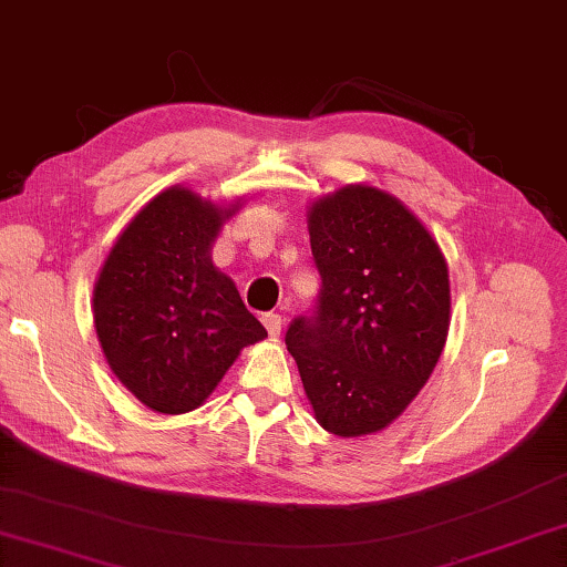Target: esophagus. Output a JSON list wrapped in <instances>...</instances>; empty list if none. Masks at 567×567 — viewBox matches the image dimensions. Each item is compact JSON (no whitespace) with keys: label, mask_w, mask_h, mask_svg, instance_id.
I'll return each mask as SVG.
<instances>
[{"label":"esophagus","mask_w":567,"mask_h":567,"mask_svg":"<svg viewBox=\"0 0 567 567\" xmlns=\"http://www.w3.org/2000/svg\"><path fill=\"white\" fill-rule=\"evenodd\" d=\"M264 326H266V330H269V336L271 338H276L281 333V326H284V318L279 316V313H264Z\"/></svg>","instance_id":"1"}]
</instances>
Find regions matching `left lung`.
Returning a JSON list of instances; mask_svg holds the SVG:
<instances>
[{
	"label": "left lung",
	"mask_w": 567,
	"mask_h": 567,
	"mask_svg": "<svg viewBox=\"0 0 567 567\" xmlns=\"http://www.w3.org/2000/svg\"><path fill=\"white\" fill-rule=\"evenodd\" d=\"M318 303L286 330L326 432L375 434L430 380L450 333V271L398 197L348 185L308 209Z\"/></svg>",
	"instance_id": "left-lung-1"
}]
</instances>
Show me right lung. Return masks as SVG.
Segmentation results:
<instances>
[{
    "mask_svg": "<svg viewBox=\"0 0 567 567\" xmlns=\"http://www.w3.org/2000/svg\"><path fill=\"white\" fill-rule=\"evenodd\" d=\"M237 205L187 187L159 192L115 239L93 288V323L115 378L145 408L197 410L241 348L266 328L212 264V244Z\"/></svg>",
    "mask_w": 567,
    "mask_h": 567,
    "instance_id": "right-lung-1",
    "label": "right lung"
}]
</instances>
